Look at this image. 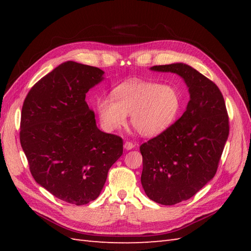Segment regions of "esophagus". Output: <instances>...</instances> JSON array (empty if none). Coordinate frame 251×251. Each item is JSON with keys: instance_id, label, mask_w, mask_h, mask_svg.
<instances>
[{"instance_id": "obj_1", "label": "esophagus", "mask_w": 251, "mask_h": 251, "mask_svg": "<svg viewBox=\"0 0 251 251\" xmlns=\"http://www.w3.org/2000/svg\"><path fill=\"white\" fill-rule=\"evenodd\" d=\"M124 148L126 149V150H131L132 148H135V145L132 142H130V141H126L124 143Z\"/></svg>"}]
</instances>
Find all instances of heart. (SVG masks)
Instances as JSON below:
<instances>
[{"mask_svg":"<svg viewBox=\"0 0 251 251\" xmlns=\"http://www.w3.org/2000/svg\"><path fill=\"white\" fill-rule=\"evenodd\" d=\"M101 124L115 130L130 114L131 125L145 137H155L172 126L182 110V99L177 89L155 82L132 79L112 90V97H101L96 102Z\"/></svg>","mask_w":251,"mask_h":251,"instance_id":"heart-1","label":"heart"}]
</instances>
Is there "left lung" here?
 <instances>
[{"mask_svg":"<svg viewBox=\"0 0 251 251\" xmlns=\"http://www.w3.org/2000/svg\"><path fill=\"white\" fill-rule=\"evenodd\" d=\"M151 70L177 73L190 93L182 116L140 146L146 194L158 204L175 205L214 178L230 131L228 115L220 89L195 69L172 63Z\"/></svg>","mask_w":251,"mask_h":251,"instance_id":"left-lung-1","label":"left lung"}]
</instances>
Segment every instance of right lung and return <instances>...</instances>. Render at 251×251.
Instances as JSON below:
<instances>
[{
  "label": "right lung",
  "instance_id": "add662e5",
  "mask_svg": "<svg viewBox=\"0 0 251 251\" xmlns=\"http://www.w3.org/2000/svg\"><path fill=\"white\" fill-rule=\"evenodd\" d=\"M103 71L67 61L33 85L24 101L20 143L32 177L57 199L85 205L99 196L123 154V139L96 125L85 97Z\"/></svg>",
  "mask_w": 251,
  "mask_h": 251
}]
</instances>
